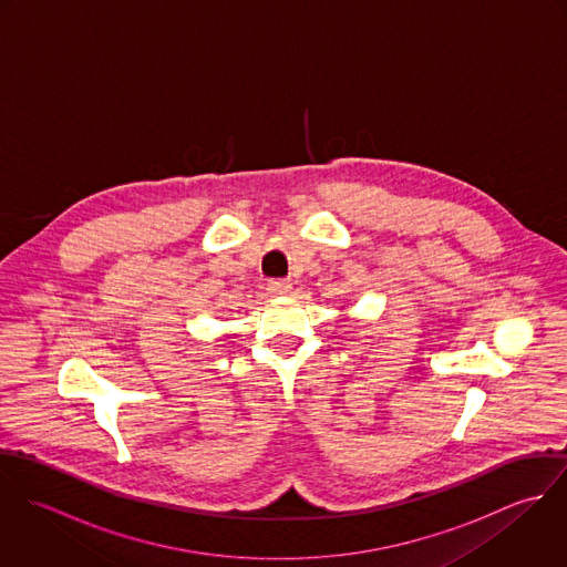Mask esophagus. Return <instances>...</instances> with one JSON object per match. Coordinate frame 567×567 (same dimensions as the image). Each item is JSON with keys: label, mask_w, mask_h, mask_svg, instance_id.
Returning <instances> with one entry per match:
<instances>
[{"label": "esophagus", "mask_w": 567, "mask_h": 567, "mask_svg": "<svg viewBox=\"0 0 567 567\" xmlns=\"http://www.w3.org/2000/svg\"><path fill=\"white\" fill-rule=\"evenodd\" d=\"M290 290H292V284L288 279H272V281H268V292L275 295V297L288 295Z\"/></svg>", "instance_id": "34e87169"}]
</instances>
